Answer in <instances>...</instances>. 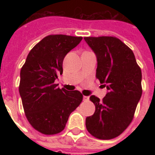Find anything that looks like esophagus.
Listing matches in <instances>:
<instances>
[{"instance_id": "esophagus-1", "label": "esophagus", "mask_w": 155, "mask_h": 155, "mask_svg": "<svg viewBox=\"0 0 155 155\" xmlns=\"http://www.w3.org/2000/svg\"><path fill=\"white\" fill-rule=\"evenodd\" d=\"M83 100H84V101H87L89 100V97H87V96H84V97H83Z\"/></svg>"}]
</instances>
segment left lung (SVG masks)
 I'll use <instances>...</instances> for the list:
<instances>
[{
	"instance_id": "8db88e82",
	"label": "left lung",
	"mask_w": 155,
	"mask_h": 155,
	"mask_svg": "<svg viewBox=\"0 0 155 155\" xmlns=\"http://www.w3.org/2000/svg\"><path fill=\"white\" fill-rule=\"evenodd\" d=\"M96 54V77L108 92L102 101L91 96L94 114L86 118V128L93 137L108 140L122 134L132 121L142 97V71L134 52L115 37H85Z\"/></svg>"
}]
</instances>
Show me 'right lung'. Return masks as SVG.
<instances>
[{"mask_svg":"<svg viewBox=\"0 0 155 155\" xmlns=\"http://www.w3.org/2000/svg\"><path fill=\"white\" fill-rule=\"evenodd\" d=\"M82 37L48 35L35 45L20 73V93L25 117L32 127L46 135L64 130L68 117L83 101L79 91L58 87L54 80L63 74L66 54Z\"/></svg>","mask_w":155,"mask_h":155,"instance_id":"add662e5","label":"right lung"}]
</instances>
